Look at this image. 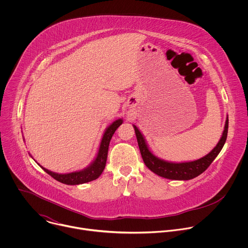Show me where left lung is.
I'll use <instances>...</instances> for the list:
<instances>
[{"instance_id": "8db88e82", "label": "left lung", "mask_w": 248, "mask_h": 248, "mask_svg": "<svg viewBox=\"0 0 248 248\" xmlns=\"http://www.w3.org/2000/svg\"><path fill=\"white\" fill-rule=\"evenodd\" d=\"M133 127H134L141 156H142L144 164L151 171L168 180L188 181L196 178V176H198L204 170H206V169L211 165V163L215 160V158L221 152L227 140L228 128H229V118L227 117L223 134L219 140L218 144L214 147L213 150L209 152L206 156L198 160L189 161V162H181V163L165 161L155 156L152 153V151L149 149L143 134L141 133V131L138 129L136 125L133 124Z\"/></svg>"}]
</instances>
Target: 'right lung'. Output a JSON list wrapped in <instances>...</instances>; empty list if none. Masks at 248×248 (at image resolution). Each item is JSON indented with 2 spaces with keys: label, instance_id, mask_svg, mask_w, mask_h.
<instances>
[{
  "label": "right lung",
  "instance_id": "add662e5",
  "mask_svg": "<svg viewBox=\"0 0 248 248\" xmlns=\"http://www.w3.org/2000/svg\"><path fill=\"white\" fill-rule=\"evenodd\" d=\"M122 124H123V120L119 119L114 123H112L107 128L105 129V132L102 136L101 142H100L99 150L95 159L90 163L89 166H87L83 170H76L68 173H58L43 168L39 164L38 165L56 181L67 186H76V185H81V184L92 182L98 179L101 175V173L103 172L106 166V162H107L108 149H109L111 138L115 133V131L117 130V128Z\"/></svg>",
  "mask_w": 248,
  "mask_h": 248
}]
</instances>
